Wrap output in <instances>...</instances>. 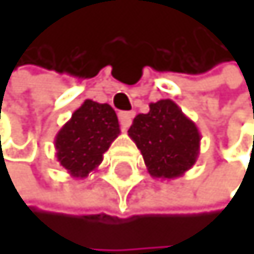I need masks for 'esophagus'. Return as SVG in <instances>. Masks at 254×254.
I'll list each match as a JSON object with an SVG mask.
<instances>
[{
  "mask_svg": "<svg viewBox=\"0 0 254 254\" xmlns=\"http://www.w3.org/2000/svg\"><path fill=\"white\" fill-rule=\"evenodd\" d=\"M135 114L132 111H124V113H119V122L122 128H128L130 124H132V119H133Z\"/></svg>",
  "mask_w": 254,
  "mask_h": 254,
  "instance_id": "34e87169",
  "label": "esophagus"
}]
</instances>
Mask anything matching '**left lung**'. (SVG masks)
<instances>
[{
    "instance_id": "obj_1",
    "label": "left lung",
    "mask_w": 254,
    "mask_h": 254,
    "mask_svg": "<svg viewBox=\"0 0 254 254\" xmlns=\"http://www.w3.org/2000/svg\"><path fill=\"white\" fill-rule=\"evenodd\" d=\"M128 136L140 149L152 178L181 177L200 152L199 128L170 98L149 103V113L133 119Z\"/></svg>"
}]
</instances>
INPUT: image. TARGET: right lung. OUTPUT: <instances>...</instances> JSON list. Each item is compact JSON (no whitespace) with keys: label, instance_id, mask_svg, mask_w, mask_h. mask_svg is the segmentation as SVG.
<instances>
[{"label":"right lung","instance_id":"obj_1","mask_svg":"<svg viewBox=\"0 0 254 254\" xmlns=\"http://www.w3.org/2000/svg\"><path fill=\"white\" fill-rule=\"evenodd\" d=\"M119 133V121L113 108L85 100L55 135V156L73 178H85L102 164L103 154Z\"/></svg>","mask_w":254,"mask_h":254}]
</instances>
